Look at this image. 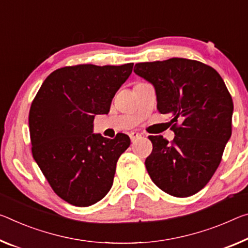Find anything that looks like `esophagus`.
Listing matches in <instances>:
<instances>
[{"instance_id":"esophagus-1","label":"esophagus","mask_w":248,"mask_h":248,"mask_svg":"<svg viewBox=\"0 0 248 248\" xmlns=\"http://www.w3.org/2000/svg\"><path fill=\"white\" fill-rule=\"evenodd\" d=\"M130 139H131V141L132 142H135V141L137 140V139H139V138H141V135L139 132H136V131H132V132H130Z\"/></svg>"}]
</instances>
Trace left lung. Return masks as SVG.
I'll use <instances>...</instances> for the list:
<instances>
[{
  "instance_id": "left-lung-1",
  "label": "left lung",
  "mask_w": 248,
  "mask_h": 248,
  "mask_svg": "<svg viewBox=\"0 0 248 248\" xmlns=\"http://www.w3.org/2000/svg\"><path fill=\"white\" fill-rule=\"evenodd\" d=\"M137 75L155 86L156 108L170 113L174 139L149 136L145 168L166 193L187 198L209 183L232 135L233 100L223 78L211 66L186 58L138 62Z\"/></svg>"
}]
</instances>
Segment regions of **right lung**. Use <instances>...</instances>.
<instances>
[{
    "label": "right lung",
    "instance_id": "obj_1",
    "mask_svg": "<svg viewBox=\"0 0 248 248\" xmlns=\"http://www.w3.org/2000/svg\"><path fill=\"white\" fill-rule=\"evenodd\" d=\"M133 62L120 66L82 64L58 68L43 82L32 101L29 125L32 155L61 199L86 207L112 186L116 164L130 138L93 133L95 115L109 112L117 90Z\"/></svg>",
    "mask_w": 248,
    "mask_h": 248
}]
</instances>
